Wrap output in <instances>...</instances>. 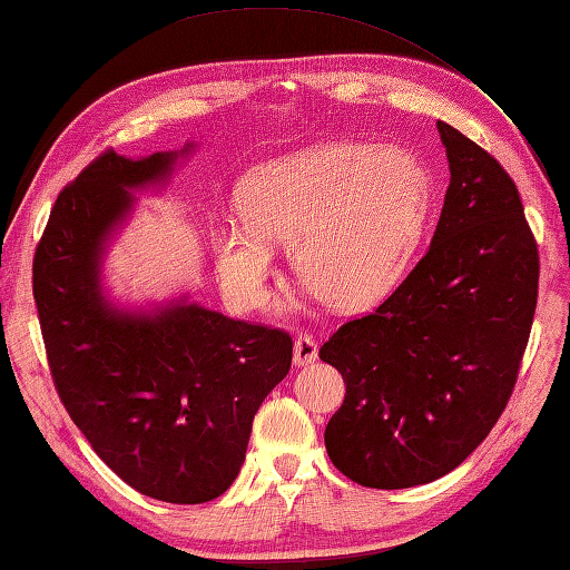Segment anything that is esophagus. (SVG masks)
Returning <instances> with one entry per match:
<instances>
[{
    "mask_svg": "<svg viewBox=\"0 0 570 570\" xmlns=\"http://www.w3.org/2000/svg\"><path fill=\"white\" fill-rule=\"evenodd\" d=\"M317 360V342L311 335H298L294 342V364L308 366Z\"/></svg>",
    "mask_w": 570,
    "mask_h": 570,
    "instance_id": "1",
    "label": "esophagus"
}]
</instances>
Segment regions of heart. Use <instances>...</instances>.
Here are the masks:
<instances>
[{
  "instance_id": "obj_1",
  "label": "heart",
  "mask_w": 570,
  "mask_h": 570,
  "mask_svg": "<svg viewBox=\"0 0 570 570\" xmlns=\"http://www.w3.org/2000/svg\"><path fill=\"white\" fill-rule=\"evenodd\" d=\"M430 208V175L393 145H325L247 175L237 189L243 225L216 237L223 291L240 311L269 298L272 245L340 311L374 306L399 286Z\"/></svg>"
}]
</instances>
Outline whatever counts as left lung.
<instances>
[{"instance_id":"8db88e82","label":"left lung","mask_w":570,"mask_h":570,"mask_svg":"<svg viewBox=\"0 0 570 570\" xmlns=\"http://www.w3.org/2000/svg\"><path fill=\"white\" fill-rule=\"evenodd\" d=\"M449 189L428 255L321 347L347 383L330 461L366 488L454 471L505 410L532 330L539 253L520 191L481 145L436 121Z\"/></svg>"}]
</instances>
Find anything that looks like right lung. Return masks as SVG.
<instances>
[{"mask_svg": "<svg viewBox=\"0 0 570 570\" xmlns=\"http://www.w3.org/2000/svg\"><path fill=\"white\" fill-rule=\"evenodd\" d=\"M194 150L187 142L138 160L104 153L60 191L33 257V298L65 410L116 475L177 505L228 491L255 413L294 352L282 330L233 321L189 294L128 306L104 284L134 194L167 187Z\"/></svg>", "mask_w": 570, "mask_h": 570, "instance_id": "1", "label": "right lung"}]
</instances>
